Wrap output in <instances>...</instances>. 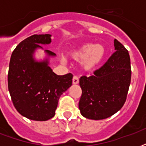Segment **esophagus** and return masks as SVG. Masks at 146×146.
Masks as SVG:
<instances>
[{"mask_svg": "<svg viewBox=\"0 0 146 146\" xmlns=\"http://www.w3.org/2000/svg\"><path fill=\"white\" fill-rule=\"evenodd\" d=\"M79 83V78H78V76H74L73 78V84L74 85H76Z\"/></svg>", "mask_w": 146, "mask_h": 146, "instance_id": "obj_1", "label": "esophagus"}]
</instances>
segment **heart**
<instances>
[{"label": "heart", "instance_id": "heart-1", "mask_svg": "<svg viewBox=\"0 0 146 146\" xmlns=\"http://www.w3.org/2000/svg\"><path fill=\"white\" fill-rule=\"evenodd\" d=\"M70 54L76 61H82V66L86 70H92L102 61L104 49L100 44L86 43L72 50ZM63 60L64 61V60Z\"/></svg>", "mask_w": 146, "mask_h": 146}]
</instances>
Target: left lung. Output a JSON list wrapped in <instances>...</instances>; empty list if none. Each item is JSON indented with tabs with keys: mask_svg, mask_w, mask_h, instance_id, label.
I'll return each instance as SVG.
<instances>
[{
	"mask_svg": "<svg viewBox=\"0 0 146 146\" xmlns=\"http://www.w3.org/2000/svg\"><path fill=\"white\" fill-rule=\"evenodd\" d=\"M114 50L108 61L94 72V76L80 79L82 96L79 102L80 113L91 120L111 117L124 104L130 80L131 66L129 52L117 39Z\"/></svg>",
	"mask_w": 146,
	"mask_h": 146,
	"instance_id": "8db88e82",
	"label": "left lung"
}]
</instances>
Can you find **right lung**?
<instances>
[{"label":"right lung","mask_w":146,"mask_h":146,"mask_svg":"<svg viewBox=\"0 0 146 146\" xmlns=\"http://www.w3.org/2000/svg\"><path fill=\"white\" fill-rule=\"evenodd\" d=\"M51 35H33L21 42L13 51L8 72V89L15 108L29 120L45 121L55 115L58 100L72 86L73 75L58 76L49 66L54 53L44 50L46 57H34L40 44H49Z\"/></svg>","instance_id":"add662e5"}]
</instances>
